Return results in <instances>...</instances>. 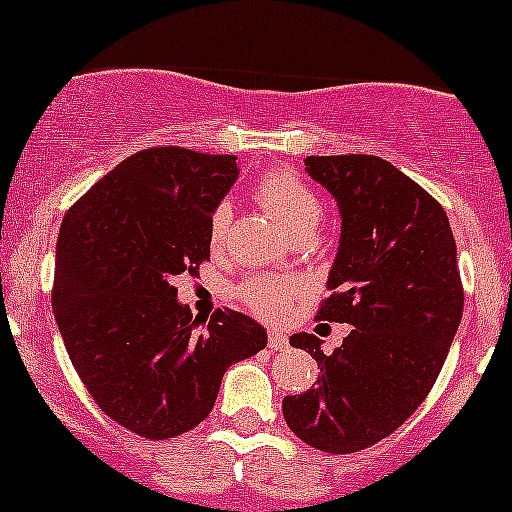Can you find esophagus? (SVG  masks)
Returning <instances> with one entry per match:
<instances>
[{
  "instance_id": "esophagus-1",
  "label": "esophagus",
  "mask_w": 512,
  "mask_h": 512,
  "mask_svg": "<svg viewBox=\"0 0 512 512\" xmlns=\"http://www.w3.org/2000/svg\"><path fill=\"white\" fill-rule=\"evenodd\" d=\"M267 344H270V349H275V352H282V349H287L289 339L282 332H270V339H267Z\"/></svg>"
}]
</instances>
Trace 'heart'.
Here are the masks:
<instances>
[{
	"label": "heart",
	"instance_id": "1",
	"mask_svg": "<svg viewBox=\"0 0 512 512\" xmlns=\"http://www.w3.org/2000/svg\"><path fill=\"white\" fill-rule=\"evenodd\" d=\"M252 195L260 203V208L267 210L289 237L314 235L322 223V200L297 175L270 170V173L257 178ZM227 227H230V205L223 203L210 215V245H223ZM294 294H297V287L292 282L280 280V277H252L240 287L242 302L262 319H280L287 312Z\"/></svg>",
	"mask_w": 512,
	"mask_h": 512
}]
</instances>
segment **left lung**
Here are the masks:
<instances>
[{"mask_svg": "<svg viewBox=\"0 0 512 512\" xmlns=\"http://www.w3.org/2000/svg\"><path fill=\"white\" fill-rule=\"evenodd\" d=\"M304 165L342 213L332 294L314 319L354 329L329 356L314 334L289 339L322 374L285 396L282 414L307 446L356 453L391 436L436 384L463 314L456 240L438 200L389 160L352 153Z\"/></svg>", "mask_w": 512, "mask_h": 512, "instance_id": "8db88e82", "label": "left lung"}]
</instances>
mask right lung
Returning a JSON list of instances; mask_svg holds the SVG:
<instances>
[{"label":"right lung","mask_w":512,"mask_h":512,"mask_svg":"<svg viewBox=\"0 0 512 512\" xmlns=\"http://www.w3.org/2000/svg\"><path fill=\"white\" fill-rule=\"evenodd\" d=\"M237 180L235 156L146 148L66 213L54 317L89 394L118 426L165 441L208 418L227 366L267 347L265 327L218 309L198 332L173 277L210 260V215Z\"/></svg>","instance_id":"obj_1"}]
</instances>
